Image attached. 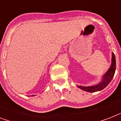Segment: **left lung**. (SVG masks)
I'll list each match as a JSON object with an SVG mask.
<instances>
[{
	"label": "left lung",
	"instance_id": "left-lung-1",
	"mask_svg": "<svg viewBox=\"0 0 121 121\" xmlns=\"http://www.w3.org/2000/svg\"><path fill=\"white\" fill-rule=\"evenodd\" d=\"M116 58H115L114 54L112 53V63L111 65V67L109 69V70L107 71V73L103 76V81L99 83V84L95 85L93 86H88V87H85V86H78V88L80 89H83L84 91L90 92V93H94L96 91H101L102 89H104L106 87L109 83L111 81L114 75L115 71H116Z\"/></svg>",
	"mask_w": 121,
	"mask_h": 121
}]
</instances>
